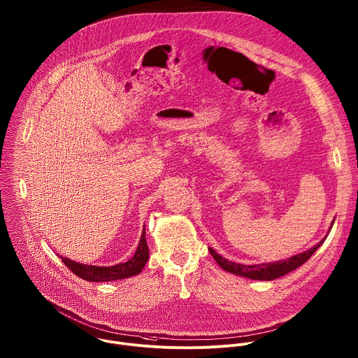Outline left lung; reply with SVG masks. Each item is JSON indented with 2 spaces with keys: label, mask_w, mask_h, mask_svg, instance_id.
I'll return each instance as SVG.
<instances>
[{
  "label": "left lung",
  "mask_w": 358,
  "mask_h": 358,
  "mask_svg": "<svg viewBox=\"0 0 358 358\" xmlns=\"http://www.w3.org/2000/svg\"><path fill=\"white\" fill-rule=\"evenodd\" d=\"M327 240V237L317 244L315 247H313L311 250L301 252L299 255H294L289 259H283V261H278V262H272V264H259V265H241V264H236L231 261H227L226 258L220 257L217 252H215L212 248H209L212 257L215 258V261L219 264V266L230 273L243 276V278H248L252 280H273L278 279L280 276L287 275L289 272L297 269L299 266H301L303 264H306L310 257L322 245V243Z\"/></svg>",
  "instance_id": "1"
}]
</instances>
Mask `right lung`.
<instances>
[{
    "label": "right lung",
    "mask_w": 358,
    "mask_h": 358,
    "mask_svg": "<svg viewBox=\"0 0 358 358\" xmlns=\"http://www.w3.org/2000/svg\"><path fill=\"white\" fill-rule=\"evenodd\" d=\"M149 258V250L145 238V229L142 231L139 245L134 254V257L127 261L125 264H118L114 266H93V265H83L73 262L68 258H62V262L65 266L72 271L76 276L82 278L83 280L89 282H111V280H120L127 279L131 276H135L141 273L145 264Z\"/></svg>",
    "instance_id": "1"
}]
</instances>
